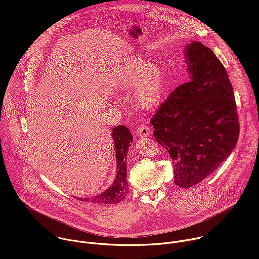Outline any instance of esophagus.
<instances>
[{
	"mask_svg": "<svg viewBox=\"0 0 259 259\" xmlns=\"http://www.w3.org/2000/svg\"><path fill=\"white\" fill-rule=\"evenodd\" d=\"M136 133H137V135H138V136H140V137H146V136H149V135H150L151 130H150V128L147 127L146 125L141 124V125L137 128Z\"/></svg>",
	"mask_w": 259,
	"mask_h": 259,
	"instance_id": "esophagus-1",
	"label": "esophagus"
}]
</instances>
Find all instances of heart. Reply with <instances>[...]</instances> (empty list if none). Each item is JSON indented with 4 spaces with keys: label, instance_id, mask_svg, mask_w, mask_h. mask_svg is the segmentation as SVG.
Returning <instances> with one entry per match:
<instances>
[{
    "label": "heart",
    "instance_id": "1",
    "mask_svg": "<svg viewBox=\"0 0 259 259\" xmlns=\"http://www.w3.org/2000/svg\"><path fill=\"white\" fill-rule=\"evenodd\" d=\"M121 85L124 88L135 86L137 103L144 108H152L159 103L162 96V69L155 61L147 63L144 58L137 57L126 70Z\"/></svg>",
    "mask_w": 259,
    "mask_h": 259
}]
</instances>
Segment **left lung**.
<instances>
[{"label": "left lung", "instance_id": "8db88e82", "mask_svg": "<svg viewBox=\"0 0 259 259\" xmlns=\"http://www.w3.org/2000/svg\"><path fill=\"white\" fill-rule=\"evenodd\" d=\"M191 81L178 86L152 117L154 136L173 163L174 182L188 189L212 174L233 152L240 134L234 90L213 51L187 47Z\"/></svg>", "mask_w": 259, "mask_h": 259}]
</instances>
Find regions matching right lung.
I'll list each match as a JSON object with an SVG mask.
<instances>
[{
    "label": "right lung",
    "instance_id": "add662e5",
    "mask_svg": "<svg viewBox=\"0 0 259 259\" xmlns=\"http://www.w3.org/2000/svg\"><path fill=\"white\" fill-rule=\"evenodd\" d=\"M113 138L115 141V150L117 155V168L118 173L114 183L102 194L92 197L79 199L85 202H91L96 204H118L123 201L128 194V182H127V153L132 142V134L129 129L123 125L115 127L113 130Z\"/></svg>",
    "mask_w": 259,
    "mask_h": 259
}]
</instances>
